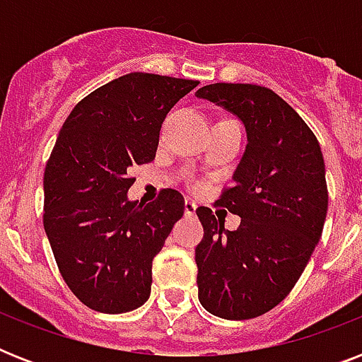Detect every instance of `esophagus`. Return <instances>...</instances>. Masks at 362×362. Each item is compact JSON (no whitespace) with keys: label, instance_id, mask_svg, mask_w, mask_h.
I'll return each instance as SVG.
<instances>
[{"label":"esophagus","instance_id":"obj_1","mask_svg":"<svg viewBox=\"0 0 362 362\" xmlns=\"http://www.w3.org/2000/svg\"><path fill=\"white\" fill-rule=\"evenodd\" d=\"M195 210H197V204H195V201H192V199H186V201H184V212H186L187 216H193L195 214Z\"/></svg>","mask_w":362,"mask_h":362}]
</instances>
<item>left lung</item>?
<instances>
[{
	"mask_svg": "<svg viewBox=\"0 0 362 362\" xmlns=\"http://www.w3.org/2000/svg\"><path fill=\"white\" fill-rule=\"evenodd\" d=\"M197 98L229 110L247 144L233 186L218 199L240 216L237 231L199 206V303L223 320L263 315L289 295L323 233L329 206L320 142L293 107L255 84H209Z\"/></svg>",
	"mask_w": 362,
	"mask_h": 362,
	"instance_id": "left-lung-1",
	"label": "left lung"
}]
</instances>
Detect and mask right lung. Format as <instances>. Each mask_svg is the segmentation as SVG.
<instances>
[{
  "instance_id": "obj_1",
  "label": "right lung",
  "mask_w": 362,
  "mask_h": 362,
  "mask_svg": "<svg viewBox=\"0 0 362 362\" xmlns=\"http://www.w3.org/2000/svg\"><path fill=\"white\" fill-rule=\"evenodd\" d=\"M197 81L129 73L71 110L45 169V233L65 284L88 308L124 314L146 303L152 261L184 216L163 189L129 201L136 165L156 158L165 116Z\"/></svg>"
}]
</instances>
